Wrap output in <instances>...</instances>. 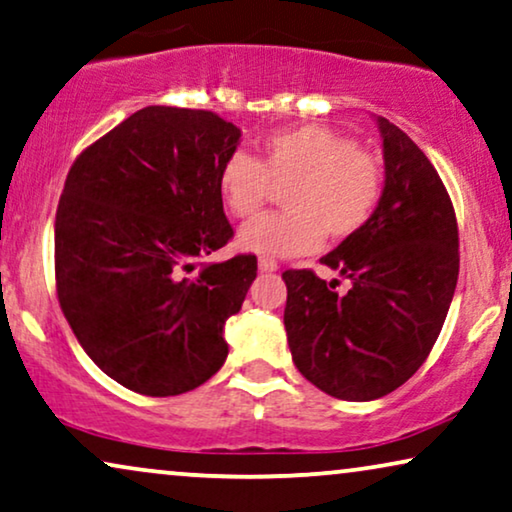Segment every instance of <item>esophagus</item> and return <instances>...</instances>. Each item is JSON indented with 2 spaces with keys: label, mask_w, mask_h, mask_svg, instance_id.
I'll use <instances>...</instances> for the list:
<instances>
[{
  "label": "esophagus",
  "mask_w": 512,
  "mask_h": 512,
  "mask_svg": "<svg viewBox=\"0 0 512 512\" xmlns=\"http://www.w3.org/2000/svg\"><path fill=\"white\" fill-rule=\"evenodd\" d=\"M260 271H264V274H271V271H276L278 269V262H274V260H269V257H262L260 262Z\"/></svg>",
  "instance_id": "34e87169"
}]
</instances>
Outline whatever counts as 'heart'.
Returning a JSON list of instances; mask_svg holds the SVG:
<instances>
[{"mask_svg":"<svg viewBox=\"0 0 512 512\" xmlns=\"http://www.w3.org/2000/svg\"><path fill=\"white\" fill-rule=\"evenodd\" d=\"M379 161L346 135L304 124L271 133L255 159L234 152L217 175L224 206L241 220L255 217L271 192L283 187L288 210L264 215L238 231V245L262 257H297L323 238L344 241L358 234L381 199Z\"/></svg>","mask_w":512,"mask_h":512,"instance_id":"1","label":"heart"}]
</instances>
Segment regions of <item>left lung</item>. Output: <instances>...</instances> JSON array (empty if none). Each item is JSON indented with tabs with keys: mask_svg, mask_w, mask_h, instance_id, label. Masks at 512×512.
Segmentation results:
<instances>
[{
	"mask_svg": "<svg viewBox=\"0 0 512 512\" xmlns=\"http://www.w3.org/2000/svg\"><path fill=\"white\" fill-rule=\"evenodd\" d=\"M384 189L370 220L323 262L349 281L285 271L283 323L297 370L339 400L403 386L431 353L459 278V231L438 170L410 135L377 117Z\"/></svg>",
	"mask_w": 512,
	"mask_h": 512,
	"instance_id": "8db88e82",
	"label": "left lung"
}]
</instances>
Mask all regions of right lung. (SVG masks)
Returning <instances> with one entry per match:
<instances>
[{"mask_svg": "<svg viewBox=\"0 0 512 512\" xmlns=\"http://www.w3.org/2000/svg\"><path fill=\"white\" fill-rule=\"evenodd\" d=\"M241 128L206 109L152 105L84 149L56 213L60 309L88 358L135 393L201 386L227 360L224 323L255 255L196 260L234 236L217 187Z\"/></svg>", "mask_w": 512, "mask_h": 512, "instance_id": "1", "label": "right lung"}]
</instances>
